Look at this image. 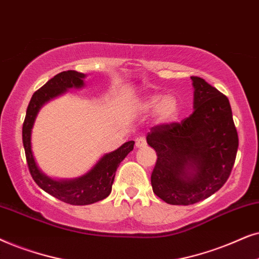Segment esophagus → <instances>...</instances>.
I'll return each mask as SVG.
<instances>
[{"label": "esophagus", "instance_id": "obj_1", "mask_svg": "<svg viewBox=\"0 0 259 259\" xmlns=\"http://www.w3.org/2000/svg\"><path fill=\"white\" fill-rule=\"evenodd\" d=\"M136 147L137 148L147 147V140L144 139V137H139V139H136Z\"/></svg>", "mask_w": 259, "mask_h": 259}]
</instances>
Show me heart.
Here are the masks:
<instances>
[{
	"instance_id": "obj_1",
	"label": "heart",
	"mask_w": 259,
	"mask_h": 259,
	"mask_svg": "<svg viewBox=\"0 0 259 259\" xmlns=\"http://www.w3.org/2000/svg\"><path fill=\"white\" fill-rule=\"evenodd\" d=\"M146 108H155V112L158 119L161 120H171L178 116L179 113V102L174 96H151L144 102Z\"/></svg>"
}]
</instances>
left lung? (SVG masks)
Here are the masks:
<instances>
[{
  "label": "left lung",
  "mask_w": 259,
  "mask_h": 259,
  "mask_svg": "<svg viewBox=\"0 0 259 259\" xmlns=\"http://www.w3.org/2000/svg\"><path fill=\"white\" fill-rule=\"evenodd\" d=\"M194 111L181 122L153 126L147 142L156 151L151 186L170 205H192L223 187L232 170L238 134L225 95L191 77Z\"/></svg>",
  "instance_id": "1"
}]
</instances>
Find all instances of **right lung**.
<instances>
[{
    "mask_svg": "<svg viewBox=\"0 0 259 259\" xmlns=\"http://www.w3.org/2000/svg\"><path fill=\"white\" fill-rule=\"evenodd\" d=\"M85 74L77 71H64L50 79L42 88L34 92L27 108L22 125V142L26 160L33 180L41 189L54 198L70 205H90L105 199L110 193L117 168L124 157L134 149V141L124 143L118 149L103 156L98 163L84 177L70 181H57L48 178L37 168L30 147V133L34 119L41 106L50 99L64 94L70 88H81Z\"/></svg>",
    "mask_w": 259,
    "mask_h": 259,
    "instance_id": "1",
    "label": "right lung"
}]
</instances>
